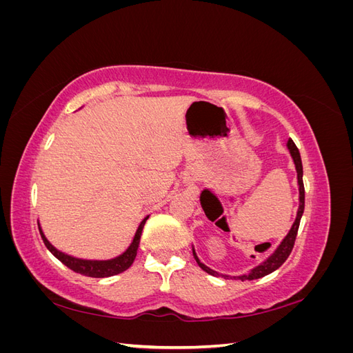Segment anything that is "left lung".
Returning <instances> with one entry per match:
<instances>
[{
  "mask_svg": "<svg viewBox=\"0 0 353 353\" xmlns=\"http://www.w3.org/2000/svg\"><path fill=\"white\" fill-rule=\"evenodd\" d=\"M287 147L288 150H290V154L294 160V165H296V170H297V183H299V210H297V216H296V221L293 223V227L290 230V232L287 234V237L283 240V243L279 245V249H276L268 259H266L263 263H261L259 266H256L254 270H252L248 275H240V276H232L234 280L236 279H240L241 281L244 280H258V279H262V276L268 275L271 272H274L275 270H279L280 266L287 261L288 256H290L292 250H293V245H294V241H296V236H297V230H299V223H301V218L303 215V210H305V187H303V168H302V159H301V153H299V148L296 147V144L293 143V140H288L287 141ZM193 254H194V259L197 261L199 266L203 270L206 271L208 274L210 275H221L215 271H212L210 268H208L206 265H203L199 258L196 252L193 250ZM223 276V279H230L228 275H221Z\"/></svg>",
  "mask_w": 353,
  "mask_h": 353,
  "instance_id": "obj_1",
  "label": "left lung"
}]
</instances>
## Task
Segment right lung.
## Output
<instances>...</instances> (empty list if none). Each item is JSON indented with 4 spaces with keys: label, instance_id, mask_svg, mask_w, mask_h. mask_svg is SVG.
<instances>
[{
    "label": "right lung",
    "instance_id": "obj_1",
    "mask_svg": "<svg viewBox=\"0 0 353 353\" xmlns=\"http://www.w3.org/2000/svg\"><path fill=\"white\" fill-rule=\"evenodd\" d=\"M147 219H148V216L145 219H143V222L140 223V227H138V230L135 232V237H134L130 248L126 249V252H123L121 256H117V258L110 259V261H83V259L72 258V256L61 253L56 248H52L50 241L46 239L44 234H42L41 228H39V232H41L42 241H44V244L47 245V249L52 254H54L61 263H65L68 268H70L74 272L83 274V275L95 276V279H104V276H112V275H116V274H121V272L126 271L132 265L135 256H137L138 244H140L144 223H145Z\"/></svg>",
    "mask_w": 353,
    "mask_h": 353
}]
</instances>
